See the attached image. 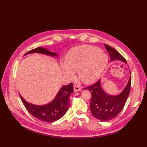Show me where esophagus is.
Listing matches in <instances>:
<instances>
[{
	"instance_id": "1",
	"label": "esophagus",
	"mask_w": 147,
	"mask_h": 147,
	"mask_svg": "<svg viewBox=\"0 0 147 147\" xmlns=\"http://www.w3.org/2000/svg\"><path fill=\"white\" fill-rule=\"evenodd\" d=\"M74 92H78L81 90V88L78 85H74Z\"/></svg>"
}]
</instances>
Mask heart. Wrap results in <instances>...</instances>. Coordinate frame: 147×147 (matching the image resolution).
Masks as SVG:
<instances>
[{"label":"heart","mask_w":147,"mask_h":147,"mask_svg":"<svg viewBox=\"0 0 147 147\" xmlns=\"http://www.w3.org/2000/svg\"><path fill=\"white\" fill-rule=\"evenodd\" d=\"M109 58L105 53L94 46L82 45L71 48L66 54L62 71L69 80L75 78L78 71L79 79L84 83L96 82L105 69Z\"/></svg>","instance_id":"b5f03b06"}]
</instances>
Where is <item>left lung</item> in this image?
I'll list each match as a JSON object with an SVG mask.
<instances>
[{
  "label": "left lung",
  "instance_id": "1",
  "mask_svg": "<svg viewBox=\"0 0 147 147\" xmlns=\"http://www.w3.org/2000/svg\"><path fill=\"white\" fill-rule=\"evenodd\" d=\"M109 52L111 61L119 60L127 64L126 59L121 54L109 45L104 44ZM131 84V74L125 88L117 95H110L107 94L101 86V80L93 85L84 88L88 89L92 97L90 109L94 116L102 121H107L115 118L121 112L124 107L129 96Z\"/></svg>",
  "mask_w": 147,
  "mask_h": 147
}]
</instances>
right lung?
I'll use <instances>...</instances> for the list:
<instances>
[{"instance_id":"right-lung-1","label":"right lung","mask_w":147,"mask_h":147,"mask_svg":"<svg viewBox=\"0 0 147 147\" xmlns=\"http://www.w3.org/2000/svg\"><path fill=\"white\" fill-rule=\"evenodd\" d=\"M39 53L44 55L53 57H58L57 53L51 52L44 48L38 47L27 52L24 55L30 53ZM73 83L62 86L55 98L51 102L43 105H37L27 102L20 94L21 101L27 110L33 117L45 122L52 123L63 117L68 111L70 101L69 96L73 93Z\"/></svg>"}]
</instances>
